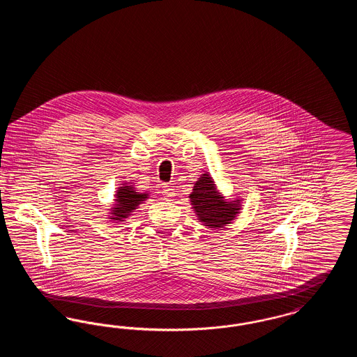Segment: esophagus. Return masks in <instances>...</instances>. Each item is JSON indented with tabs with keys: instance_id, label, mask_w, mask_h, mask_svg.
<instances>
[{
	"instance_id": "34e87169",
	"label": "esophagus",
	"mask_w": 357,
	"mask_h": 357,
	"mask_svg": "<svg viewBox=\"0 0 357 357\" xmlns=\"http://www.w3.org/2000/svg\"><path fill=\"white\" fill-rule=\"evenodd\" d=\"M162 194L165 195V198L167 199V201H171L172 199V197L175 195V191H174V188L170 185H163L162 186Z\"/></svg>"
}]
</instances>
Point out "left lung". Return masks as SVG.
<instances>
[{"instance_id":"left-lung-1","label":"left lung","mask_w":357,"mask_h":357,"mask_svg":"<svg viewBox=\"0 0 357 357\" xmlns=\"http://www.w3.org/2000/svg\"><path fill=\"white\" fill-rule=\"evenodd\" d=\"M190 201L199 222L210 229H221L236 218L239 213V201L226 202L218 192L210 174H202L195 182Z\"/></svg>"}]
</instances>
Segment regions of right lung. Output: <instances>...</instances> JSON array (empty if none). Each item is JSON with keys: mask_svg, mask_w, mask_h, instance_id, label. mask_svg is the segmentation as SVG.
I'll list each match as a JSON object with an SVG mask.
<instances>
[{"mask_svg": "<svg viewBox=\"0 0 357 357\" xmlns=\"http://www.w3.org/2000/svg\"><path fill=\"white\" fill-rule=\"evenodd\" d=\"M149 197L147 192H136L135 188L132 186L119 187L116 192V199H115V207L112 208V215L109 220L112 221H123L124 218L130 217V214L135 210L136 207L140 204L142 201H146Z\"/></svg>", "mask_w": 357, "mask_h": 357, "instance_id": "1", "label": "right lung"}]
</instances>
